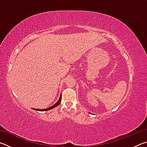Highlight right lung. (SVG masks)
I'll use <instances>...</instances> for the list:
<instances>
[{"mask_svg":"<svg viewBox=\"0 0 147 147\" xmlns=\"http://www.w3.org/2000/svg\"><path fill=\"white\" fill-rule=\"evenodd\" d=\"M61 95L60 96V97H59V100H58V101L55 104H54L53 106H51V107H49V108H47V109H35V110H38V111H47V110H49V109H53V108H55V107H56V106H58L59 104V103L61 102Z\"/></svg>","mask_w":147,"mask_h":147,"instance_id":"right-lung-1","label":"right lung"}]
</instances>
